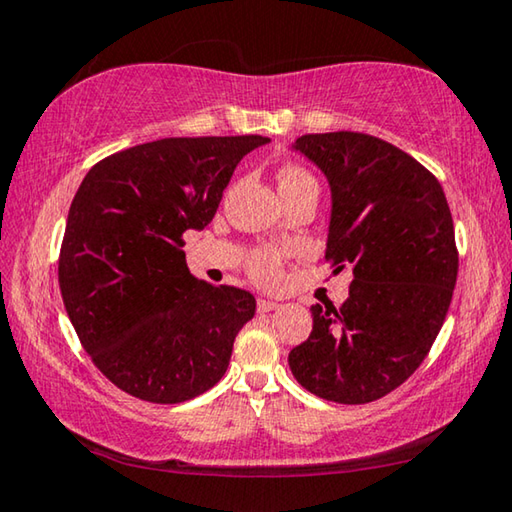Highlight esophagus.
Returning <instances> with one entry per match:
<instances>
[{
  "instance_id": "esophagus-1",
  "label": "esophagus",
  "mask_w": 512,
  "mask_h": 512,
  "mask_svg": "<svg viewBox=\"0 0 512 512\" xmlns=\"http://www.w3.org/2000/svg\"><path fill=\"white\" fill-rule=\"evenodd\" d=\"M257 309L262 311V314H268V311H275V309H280V302H275V300H268V298H259V300H257Z\"/></svg>"
}]
</instances>
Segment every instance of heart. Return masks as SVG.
Listing matches in <instances>:
<instances>
[{"label": "heart", "mask_w": 512, "mask_h": 512, "mask_svg": "<svg viewBox=\"0 0 512 512\" xmlns=\"http://www.w3.org/2000/svg\"><path fill=\"white\" fill-rule=\"evenodd\" d=\"M307 187H318L314 176L296 164H284V167L277 171V189H280L282 196L300 192V189ZM250 271L262 282H275L280 277V255L273 253V250H259L250 259Z\"/></svg>", "instance_id": "obj_1"}]
</instances>
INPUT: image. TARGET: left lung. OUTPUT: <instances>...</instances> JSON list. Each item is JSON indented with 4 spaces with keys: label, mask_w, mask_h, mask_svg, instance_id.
Masks as SVG:
<instances>
[{
    "label": "left lung",
    "mask_w": 512,
    "mask_h": 512,
    "mask_svg": "<svg viewBox=\"0 0 512 512\" xmlns=\"http://www.w3.org/2000/svg\"><path fill=\"white\" fill-rule=\"evenodd\" d=\"M291 149L325 173V257L354 280L339 309L311 307L314 329L289 366L323 400L375 402L413 375L445 323L458 275L452 212L438 180L379 137L316 133Z\"/></svg>",
    "instance_id": "1"
}]
</instances>
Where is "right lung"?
I'll return each instance as SVG.
<instances>
[{
  "instance_id": "1",
  "label": "right lung",
  "mask_w": 512,
  "mask_h": 512,
  "mask_svg": "<svg viewBox=\"0 0 512 512\" xmlns=\"http://www.w3.org/2000/svg\"><path fill=\"white\" fill-rule=\"evenodd\" d=\"M262 135L167 137L88 171L67 214L58 282L94 366L153 404L194 400L228 370L255 296L196 280L187 230L214 219L223 189Z\"/></svg>"
}]
</instances>
